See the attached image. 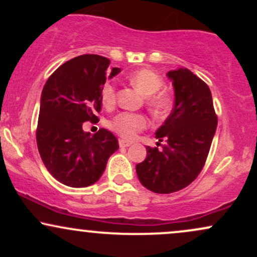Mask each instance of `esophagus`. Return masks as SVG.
<instances>
[{
  "instance_id": "esophagus-1",
  "label": "esophagus",
  "mask_w": 257,
  "mask_h": 257,
  "mask_svg": "<svg viewBox=\"0 0 257 257\" xmlns=\"http://www.w3.org/2000/svg\"><path fill=\"white\" fill-rule=\"evenodd\" d=\"M131 145H132L131 141L123 140V139H122V140H119V146H120V147H129Z\"/></svg>"
}]
</instances>
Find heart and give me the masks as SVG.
<instances>
[{
	"label": "heart",
	"instance_id": "1",
	"mask_svg": "<svg viewBox=\"0 0 257 257\" xmlns=\"http://www.w3.org/2000/svg\"><path fill=\"white\" fill-rule=\"evenodd\" d=\"M129 82L133 87H135L143 95L149 96L147 105L150 106L151 111L157 116H167L172 110L174 99L172 94L167 91H162L163 87V79L158 73L150 69H141L129 75ZM101 101L105 106H112L116 101V88L114 85L107 82L102 85L100 90ZM149 122L144 114L131 113V112H122L117 114L112 120V129L125 139H134L138 133L146 128Z\"/></svg>",
	"mask_w": 257,
	"mask_h": 257
}]
</instances>
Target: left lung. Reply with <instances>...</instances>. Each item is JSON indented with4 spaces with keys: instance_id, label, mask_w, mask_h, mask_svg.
Here are the masks:
<instances>
[{
    "instance_id": "obj_1",
    "label": "left lung",
    "mask_w": 257,
    "mask_h": 257,
    "mask_svg": "<svg viewBox=\"0 0 257 257\" xmlns=\"http://www.w3.org/2000/svg\"><path fill=\"white\" fill-rule=\"evenodd\" d=\"M173 82L174 107L156 132L162 150L147 146L146 159L137 166L143 186L155 193H173L198 176L216 132L211 91L205 82L188 69L167 73Z\"/></svg>"
}]
</instances>
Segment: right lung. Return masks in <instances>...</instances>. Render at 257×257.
<instances>
[{"label": "right lung", "instance_id": "right-lung-1", "mask_svg": "<svg viewBox=\"0 0 257 257\" xmlns=\"http://www.w3.org/2000/svg\"><path fill=\"white\" fill-rule=\"evenodd\" d=\"M108 65L107 58L95 54L73 58L52 73L41 94L38 152L53 178L70 187L95 184L119 147L111 132L101 128L90 135L82 128L87 120H98L100 90L106 78L120 72Z\"/></svg>", "mask_w": 257, "mask_h": 257}]
</instances>
